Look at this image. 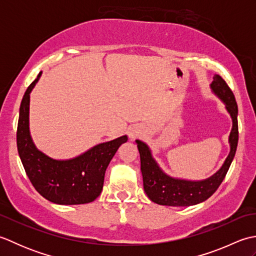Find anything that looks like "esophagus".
<instances>
[{
	"mask_svg": "<svg viewBox=\"0 0 256 256\" xmlns=\"http://www.w3.org/2000/svg\"><path fill=\"white\" fill-rule=\"evenodd\" d=\"M138 134H140V132L138 131V130L132 128L131 131H130L128 136H130V138H131V140H134V138H136L138 136Z\"/></svg>",
	"mask_w": 256,
	"mask_h": 256,
	"instance_id": "esophagus-1",
	"label": "esophagus"
}]
</instances>
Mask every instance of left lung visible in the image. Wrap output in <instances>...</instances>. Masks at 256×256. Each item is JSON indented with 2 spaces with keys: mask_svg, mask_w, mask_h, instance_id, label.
<instances>
[{
  "mask_svg": "<svg viewBox=\"0 0 256 256\" xmlns=\"http://www.w3.org/2000/svg\"><path fill=\"white\" fill-rule=\"evenodd\" d=\"M210 86L212 91L224 101L226 108L232 118V130L229 136V156L214 176L199 182L184 180L166 175L153 158L148 146L136 140L144 190L148 197L155 204L172 206H187L202 202L216 192L229 170L233 157L236 155L238 140V104L232 90L219 74H214Z\"/></svg>",
  "mask_w": 256,
  "mask_h": 256,
  "instance_id": "left-lung-1",
  "label": "left lung"
}]
</instances>
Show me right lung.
Returning <instances> with one entry per match:
<instances>
[{"label": "right lung", "instance_id": "right-lung-1", "mask_svg": "<svg viewBox=\"0 0 256 256\" xmlns=\"http://www.w3.org/2000/svg\"><path fill=\"white\" fill-rule=\"evenodd\" d=\"M40 76L38 74L27 88L20 108L16 140L22 164L32 186L45 199L57 204H89L99 197L106 167L128 136L96 145L67 160L50 158L37 150L30 134V94Z\"/></svg>", "mask_w": 256, "mask_h": 256}]
</instances>
